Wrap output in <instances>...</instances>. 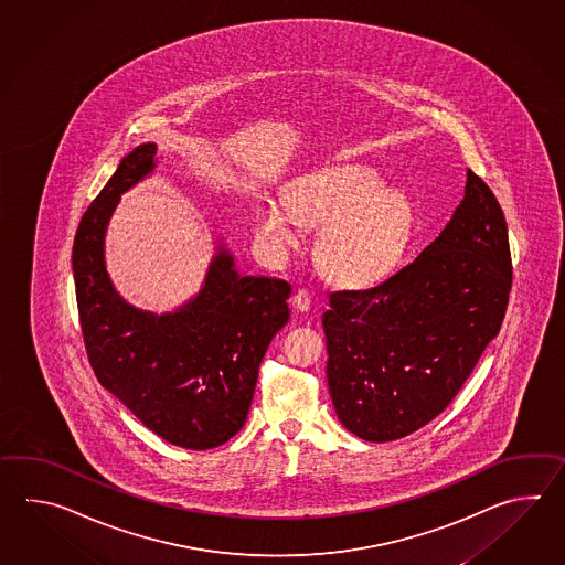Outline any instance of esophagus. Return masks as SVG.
Segmentation results:
<instances>
[{
    "label": "esophagus",
    "instance_id": "obj_1",
    "mask_svg": "<svg viewBox=\"0 0 565 565\" xmlns=\"http://www.w3.org/2000/svg\"><path fill=\"white\" fill-rule=\"evenodd\" d=\"M292 309L299 312H307L311 309V295H309V290L299 288V290L295 292V297H292Z\"/></svg>",
    "mask_w": 565,
    "mask_h": 565
}]
</instances>
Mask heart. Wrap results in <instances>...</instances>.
<instances>
[{"label": "heart", "instance_id": "1", "mask_svg": "<svg viewBox=\"0 0 565 565\" xmlns=\"http://www.w3.org/2000/svg\"><path fill=\"white\" fill-rule=\"evenodd\" d=\"M285 202L263 200L254 210L256 241L268 253L299 246L300 224L320 226L315 260L341 287H367L392 273L408 246L414 205L408 193L380 185L363 166L317 169L288 183Z\"/></svg>", "mask_w": 565, "mask_h": 565}]
</instances>
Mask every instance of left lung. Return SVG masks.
Here are the masks:
<instances>
[{
	"label": "left lung",
	"mask_w": 565,
	"mask_h": 565,
	"mask_svg": "<svg viewBox=\"0 0 565 565\" xmlns=\"http://www.w3.org/2000/svg\"><path fill=\"white\" fill-rule=\"evenodd\" d=\"M511 280L503 210L469 169L450 222L409 265L329 295L327 384L349 433L390 443L434 420L499 335Z\"/></svg>",
	"instance_id": "obj_1"
}]
</instances>
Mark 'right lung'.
Segmentation results:
<instances>
[{
    "label": "right lung",
    "instance_id": "obj_1",
    "mask_svg": "<svg viewBox=\"0 0 565 565\" xmlns=\"http://www.w3.org/2000/svg\"><path fill=\"white\" fill-rule=\"evenodd\" d=\"M157 145L135 147L88 205L73 246L86 353L100 385L171 445L207 450L241 430L258 365L287 324L290 285L244 277L217 241L198 295L168 312L143 311L108 277L105 236L120 195L153 173Z\"/></svg>",
    "mask_w": 565,
    "mask_h": 565
}]
</instances>
